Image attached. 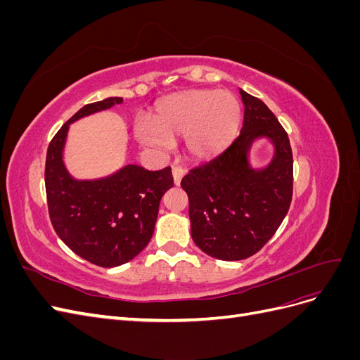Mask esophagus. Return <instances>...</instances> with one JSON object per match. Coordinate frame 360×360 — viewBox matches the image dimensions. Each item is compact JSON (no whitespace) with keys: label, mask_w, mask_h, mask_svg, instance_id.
I'll return each mask as SVG.
<instances>
[{"label":"esophagus","mask_w":360,"mask_h":360,"mask_svg":"<svg viewBox=\"0 0 360 360\" xmlns=\"http://www.w3.org/2000/svg\"><path fill=\"white\" fill-rule=\"evenodd\" d=\"M183 176H184V169L181 167H179V165H174L172 167V177H174V183H176L177 186L180 184Z\"/></svg>","instance_id":"1"}]
</instances>
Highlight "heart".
<instances>
[{
    "label": "heart",
    "mask_w": 360,
    "mask_h": 360,
    "mask_svg": "<svg viewBox=\"0 0 360 360\" xmlns=\"http://www.w3.org/2000/svg\"><path fill=\"white\" fill-rule=\"evenodd\" d=\"M242 108L228 91L189 90L159 102L155 120L138 117L135 136L143 144L169 148L174 139L184 138L192 159H212L233 143L240 126Z\"/></svg>",
    "instance_id": "b5f03b06"
}]
</instances>
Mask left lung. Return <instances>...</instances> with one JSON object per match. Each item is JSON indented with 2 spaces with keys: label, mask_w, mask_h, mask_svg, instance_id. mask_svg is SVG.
I'll use <instances>...</instances> for the list:
<instances>
[{
  "label": "left lung",
  "mask_w": 360,
  "mask_h": 360,
  "mask_svg": "<svg viewBox=\"0 0 360 360\" xmlns=\"http://www.w3.org/2000/svg\"><path fill=\"white\" fill-rule=\"evenodd\" d=\"M243 126L234 143L209 163L183 177L189 197L191 234L202 252L238 261L257 254L276 233L292 197V153L288 135L275 114L240 89ZM274 146V156L254 169L248 151L257 139Z\"/></svg>",
  "instance_id": "obj_1"
}]
</instances>
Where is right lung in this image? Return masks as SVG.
Returning a JSON list of instances; mask_svg holds the SVG:
<instances>
[{"label": "right lung", "mask_w": 360, "mask_h": 360, "mask_svg": "<svg viewBox=\"0 0 360 360\" xmlns=\"http://www.w3.org/2000/svg\"><path fill=\"white\" fill-rule=\"evenodd\" d=\"M122 102V97H108L81 108L52 138L46 153L45 186L53 230L76 255L101 267L122 266L148 245L160 200L174 186L169 167L148 171L126 165L94 180H76L69 174L63 160L69 126Z\"/></svg>", "instance_id": "obj_1"}]
</instances>
